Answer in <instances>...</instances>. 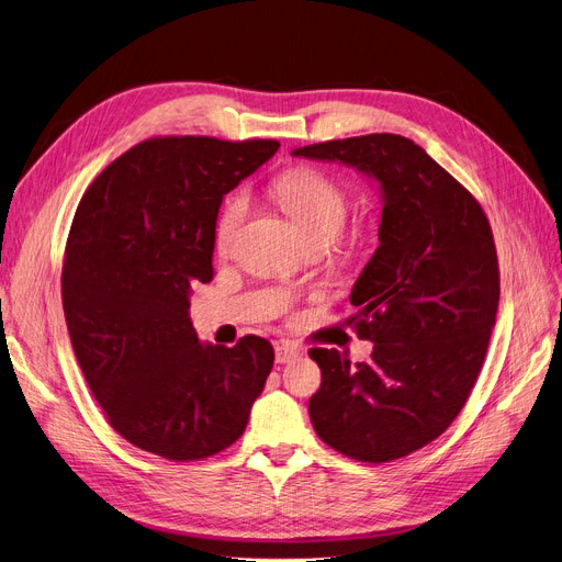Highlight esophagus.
<instances>
[{"mask_svg":"<svg viewBox=\"0 0 562 562\" xmlns=\"http://www.w3.org/2000/svg\"><path fill=\"white\" fill-rule=\"evenodd\" d=\"M296 358H299V348H293L289 344H278L276 346V362L278 364H286V362L296 360Z\"/></svg>","mask_w":562,"mask_h":562,"instance_id":"34e87169","label":"esophagus"}]
</instances>
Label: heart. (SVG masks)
<instances>
[{
    "instance_id": "heart-1",
    "label": "heart",
    "mask_w": 562,
    "mask_h": 562,
    "mask_svg": "<svg viewBox=\"0 0 562 562\" xmlns=\"http://www.w3.org/2000/svg\"><path fill=\"white\" fill-rule=\"evenodd\" d=\"M273 193L293 223L301 227L310 246L333 244L348 218V191L326 172L312 168L284 170L273 180ZM248 212L250 200L246 191H232L225 195L214 221V244L221 252H229L234 248ZM369 241L371 229L356 227L344 239H337V250L341 255H358L369 246Z\"/></svg>"
}]
</instances>
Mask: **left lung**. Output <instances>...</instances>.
I'll return each instance as SVG.
<instances>
[{"label":"left lung","mask_w":562,"mask_h":562,"mask_svg":"<svg viewBox=\"0 0 562 562\" xmlns=\"http://www.w3.org/2000/svg\"><path fill=\"white\" fill-rule=\"evenodd\" d=\"M293 155L358 166L380 182V246L350 293L346 323L373 341L367 362L312 348L321 387L310 419L358 462L424 449L460 415L485 362L501 278L481 202L424 147L398 134L305 145Z\"/></svg>","instance_id":"1"}]
</instances>
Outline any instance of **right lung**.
Returning <instances> with one entry per match:
<instances>
[{"label":"right lung","instance_id":"add662e5","mask_svg":"<svg viewBox=\"0 0 562 562\" xmlns=\"http://www.w3.org/2000/svg\"><path fill=\"white\" fill-rule=\"evenodd\" d=\"M271 138L155 136L86 189L68 234L61 299L81 373L130 445L172 462L212 458L246 430L273 346L200 344L189 291L214 278L223 195L278 153Z\"/></svg>","mask_w":562,"mask_h":562}]
</instances>
